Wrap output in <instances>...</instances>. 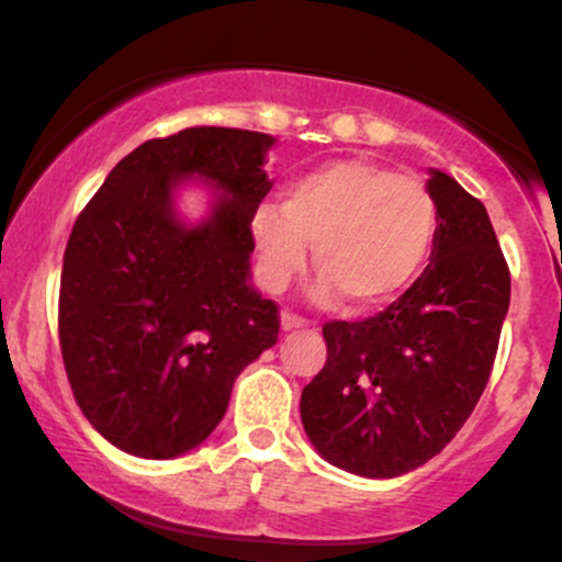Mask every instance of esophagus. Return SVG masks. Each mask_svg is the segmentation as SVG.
<instances>
[{"mask_svg":"<svg viewBox=\"0 0 562 562\" xmlns=\"http://www.w3.org/2000/svg\"><path fill=\"white\" fill-rule=\"evenodd\" d=\"M280 325H282V330H299V327H308L312 322L299 317V314H293V312H282Z\"/></svg>","mask_w":562,"mask_h":562,"instance_id":"34e87169","label":"esophagus"}]
</instances>
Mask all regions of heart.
I'll return each instance as SVG.
<instances>
[{"label": "heart", "mask_w": 562, "mask_h": 562, "mask_svg": "<svg viewBox=\"0 0 562 562\" xmlns=\"http://www.w3.org/2000/svg\"><path fill=\"white\" fill-rule=\"evenodd\" d=\"M261 274L282 290L306 263V243L322 269L317 293H344L353 308L402 295L428 267L438 235V205L428 187L389 166L351 158L301 173L280 209L254 216Z\"/></svg>", "instance_id": "obj_1"}]
</instances>
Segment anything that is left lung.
I'll return each mask as SVG.
<instances>
[{
  "label": "left lung",
  "instance_id": "obj_1",
  "mask_svg": "<svg viewBox=\"0 0 562 562\" xmlns=\"http://www.w3.org/2000/svg\"><path fill=\"white\" fill-rule=\"evenodd\" d=\"M438 235L425 272L375 317L322 327L327 362L301 393L306 436L335 468L393 479L436 457L492 375L509 269L479 198L434 171Z\"/></svg>",
  "mask_w": 562,
  "mask_h": 562
}]
</instances>
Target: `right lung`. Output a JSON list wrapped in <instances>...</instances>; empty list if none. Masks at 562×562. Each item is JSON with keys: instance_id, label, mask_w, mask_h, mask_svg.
Segmentation results:
<instances>
[{"instance_id": "add662e5", "label": "right lung", "mask_w": 562, "mask_h": 562, "mask_svg": "<svg viewBox=\"0 0 562 562\" xmlns=\"http://www.w3.org/2000/svg\"><path fill=\"white\" fill-rule=\"evenodd\" d=\"M272 145L224 126L142 142L70 229L63 364L83 417L121 451L169 460L195 449L227 412L235 378L277 344L280 308L248 282ZM195 172L223 195L203 225L184 228L172 190Z\"/></svg>"}]
</instances>
